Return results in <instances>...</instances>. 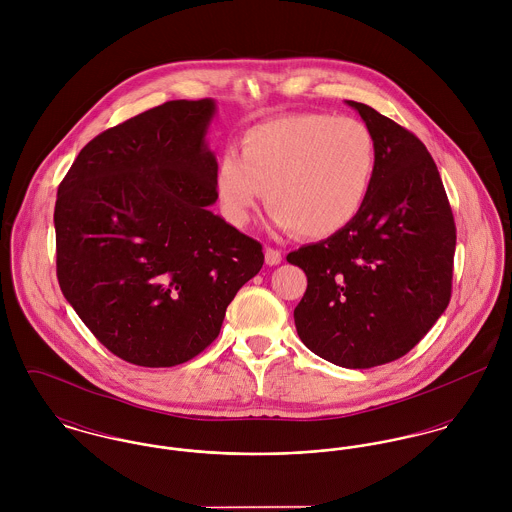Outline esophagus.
I'll list each match as a JSON object with an SVG mask.
<instances>
[{
	"label": "esophagus",
	"instance_id": "obj_1",
	"mask_svg": "<svg viewBox=\"0 0 512 512\" xmlns=\"http://www.w3.org/2000/svg\"><path fill=\"white\" fill-rule=\"evenodd\" d=\"M264 260H266L268 266H278V264L282 262V252L268 246V248L264 250Z\"/></svg>",
	"mask_w": 512,
	"mask_h": 512
}]
</instances>
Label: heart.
I'll return each instance as SVG.
<instances>
[{
	"label": "heart",
	"mask_w": 512,
	"mask_h": 512,
	"mask_svg": "<svg viewBox=\"0 0 512 512\" xmlns=\"http://www.w3.org/2000/svg\"><path fill=\"white\" fill-rule=\"evenodd\" d=\"M374 175L376 144L363 122L297 112L246 130L238 153L220 157L215 183L236 226L252 219L266 191L274 228L329 238L361 215Z\"/></svg>",
	"instance_id": "b5f03b06"
}]
</instances>
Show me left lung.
Listing matches in <instances>:
<instances>
[{"instance_id":"1","label":"left lung","mask_w":512,"mask_h":512,"mask_svg":"<svg viewBox=\"0 0 512 512\" xmlns=\"http://www.w3.org/2000/svg\"><path fill=\"white\" fill-rule=\"evenodd\" d=\"M376 144V175L361 215L301 246L288 262L307 276L293 309L303 345L345 368L404 357L451 297L455 222L426 146L374 108L347 100Z\"/></svg>"}]
</instances>
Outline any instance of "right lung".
<instances>
[{
  "label": "right lung",
  "instance_id": "obj_1",
  "mask_svg": "<svg viewBox=\"0 0 512 512\" xmlns=\"http://www.w3.org/2000/svg\"><path fill=\"white\" fill-rule=\"evenodd\" d=\"M211 98L171 100L80 149L55 205L57 278L92 335L132 365L191 361L262 264V244L209 207Z\"/></svg>",
  "mask_w": 512,
  "mask_h": 512
}]
</instances>
